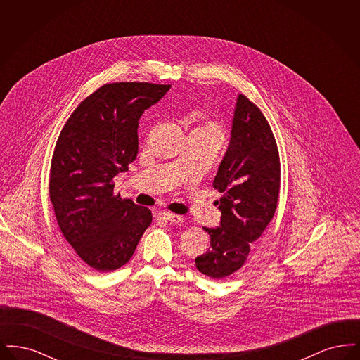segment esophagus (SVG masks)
Instances as JSON below:
<instances>
[{
    "instance_id": "obj_1",
    "label": "esophagus",
    "mask_w": 360,
    "mask_h": 360,
    "mask_svg": "<svg viewBox=\"0 0 360 360\" xmlns=\"http://www.w3.org/2000/svg\"><path fill=\"white\" fill-rule=\"evenodd\" d=\"M159 216H160L162 219H165V220H167V221L174 224L184 223V220H185L182 216L175 214V213H170V212H162V213H159Z\"/></svg>"
}]
</instances>
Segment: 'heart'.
Instances as JSON below:
<instances>
[{
	"label": "heart",
	"mask_w": 360,
	"mask_h": 360,
	"mask_svg": "<svg viewBox=\"0 0 360 360\" xmlns=\"http://www.w3.org/2000/svg\"><path fill=\"white\" fill-rule=\"evenodd\" d=\"M197 131H201V132H205L209 135H216V136H223V131H221V127L219 125V122L213 120H206L198 127L195 128Z\"/></svg>",
	"instance_id": "obj_1"
}]
</instances>
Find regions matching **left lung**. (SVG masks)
Masks as SVG:
<instances>
[{"label":"left lung","mask_w":360,"mask_h":360,"mask_svg":"<svg viewBox=\"0 0 360 360\" xmlns=\"http://www.w3.org/2000/svg\"><path fill=\"white\" fill-rule=\"evenodd\" d=\"M281 163L273 131L257 105L239 94L231 140L214 176L220 226L204 228L210 247L195 257L200 273L213 279L233 274L273 220L279 197Z\"/></svg>","instance_id":"obj_1"}]
</instances>
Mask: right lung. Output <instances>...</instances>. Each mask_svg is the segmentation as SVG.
<instances>
[{"mask_svg": "<svg viewBox=\"0 0 360 360\" xmlns=\"http://www.w3.org/2000/svg\"><path fill=\"white\" fill-rule=\"evenodd\" d=\"M170 85L106 84L71 113L56 141L50 198L75 254L108 273L124 266L153 221L148 207L115 194V176L137 156L139 119Z\"/></svg>", "mask_w": 360, "mask_h": 360, "instance_id": "right-lung-1", "label": "right lung"}]
</instances>
